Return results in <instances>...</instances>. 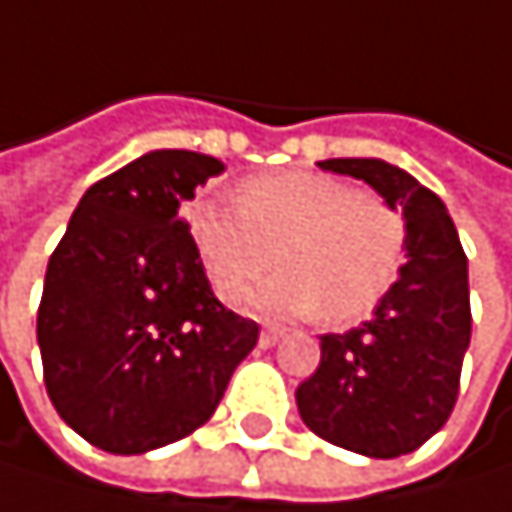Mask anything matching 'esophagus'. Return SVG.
Listing matches in <instances>:
<instances>
[{
    "label": "esophagus",
    "mask_w": 512,
    "mask_h": 512,
    "mask_svg": "<svg viewBox=\"0 0 512 512\" xmlns=\"http://www.w3.org/2000/svg\"><path fill=\"white\" fill-rule=\"evenodd\" d=\"M282 334H285V331H282L279 325H264V328H261V347H273V344L282 338Z\"/></svg>",
    "instance_id": "1"
}]
</instances>
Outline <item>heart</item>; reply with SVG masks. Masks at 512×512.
Masks as SVG:
<instances>
[{
  "label": "heart",
  "instance_id": "b5f03b06",
  "mask_svg": "<svg viewBox=\"0 0 512 512\" xmlns=\"http://www.w3.org/2000/svg\"><path fill=\"white\" fill-rule=\"evenodd\" d=\"M190 233L224 301H239L276 261L282 270L251 291V304L288 316L319 310L328 325L375 313L408 254L396 205L316 171L251 178L239 208L202 199L190 211Z\"/></svg>",
  "mask_w": 512,
  "mask_h": 512
}]
</instances>
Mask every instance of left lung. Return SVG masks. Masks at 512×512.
Returning <instances> with one entry per match:
<instances>
[{
    "label": "left lung",
    "instance_id": "obj_1",
    "mask_svg": "<svg viewBox=\"0 0 512 512\" xmlns=\"http://www.w3.org/2000/svg\"><path fill=\"white\" fill-rule=\"evenodd\" d=\"M399 205L408 254L393 291L368 322L322 334V359L298 387L304 424L325 442L368 458H399L421 448L461 390L470 347L467 254L436 193L384 159H325Z\"/></svg>",
    "mask_w": 512,
    "mask_h": 512
}]
</instances>
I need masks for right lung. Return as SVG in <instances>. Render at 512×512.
Returning <instances> with one entry per match:
<instances>
[{
  "mask_svg": "<svg viewBox=\"0 0 512 512\" xmlns=\"http://www.w3.org/2000/svg\"><path fill=\"white\" fill-rule=\"evenodd\" d=\"M224 165L153 150L88 187L48 258L36 338L51 405L85 442L144 455L202 427L258 322L208 285L181 205Z\"/></svg>",
  "mask_w": 512,
  "mask_h": 512,
  "instance_id": "1",
  "label": "right lung"
}]
</instances>
